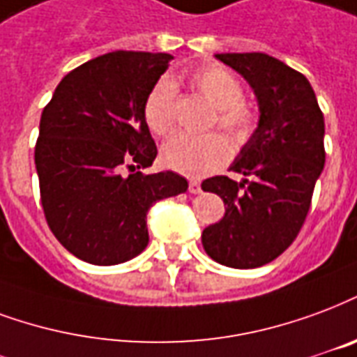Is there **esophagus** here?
<instances>
[{"instance_id": "34e87169", "label": "esophagus", "mask_w": 357, "mask_h": 357, "mask_svg": "<svg viewBox=\"0 0 357 357\" xmlns=\"http://www.w3.org/2000/svg\"><path fill=\"white\" fill-rule=\"evenodd\" d=\"M200 191H202V189H200V181L191 179V181H189V192H192V195H199Z\"/></svg>"}]
</instances>
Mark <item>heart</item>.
Here are the masks:
<instances>
[{
	"mask_svg": "<svg viewBox=\"0 0 357 357\" xmlns=\"http://www.w3.org/2000/svg\"><path fill=\"white\" fill-rule=\"evenodd\" d=\"M191 84L213 107H218V125L231 134L232 139L244 142L255 128L257 117L244 100V89L231 71L219 66H204L191 73ZM178 92L170 79L155 83L144 104V117L149 130L166 136L176 123ZM229 144L219 134L187 136L178 134L162 147V162L183 176L200 178L218 170L229 158Z\"/></svg>",
	"mask_w": 357,
	"mask_h": 357,
	"instance_id": "obj_1",
	"label": "heart"
}]
</instances>
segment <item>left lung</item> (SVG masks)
I'll return each instance as SVG.
<instances>
[{"mask_svg":"<svg viewBox=\"0 0 357 357\" xmlns=\"http://www.w3.org/2000/svg\"><path fill=\"white\" fill-rule=\"evenodd\" d=\"M252 84L259 126L232 162L242 181L215 176L202 189L225 202V215L202 231L206 253L232 268L274 261L297 238L326 165V123L308 79L265 52L215 54Z\"/></svg>","mask_w":357,"mask_h":357,"instance_id":"left-lung-1","label":"left lung"}]
</instances>
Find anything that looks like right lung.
<instances>
[{
  "mask_svg": "<svg viewBox=\"0 0 357 357\" xmlns=\"http://www.w3.org/2000/svg\"><path fill=\"white\" fill-rule=\"evenodd\" d=\"M172 58L134 51L92 58L58 83L41 113L36 168L45 219L81 261L136 257L149 242V208L187 191L176 172H136L157 157L144 104Z\"/></svg>",
  "mask_w": 357,
  "mask_h": 357,
  "instance_id": "add662e5",
  "label": "right lung"
}]
</instances>
